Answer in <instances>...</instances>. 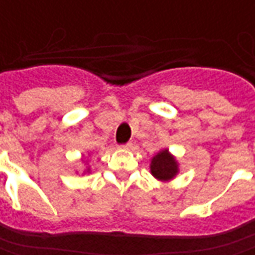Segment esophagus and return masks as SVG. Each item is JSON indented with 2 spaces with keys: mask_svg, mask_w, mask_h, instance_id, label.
I'll return each instance as SVG.
<instances>
[{
  "mask_svg": "<svg viewBox=\"0 0 255 255\" xmlns=\"http://www.w3.org/2000/svg\"><path fill=\"white\" fill-rule=\"evenodd\" d=\"M120 148H121V149H131V148H132V144H131V142H127V144L120 145Z\"/></svg>",
  "mask_w": 255,
  "mask_h": 255,
  "instance_id": "34e87169",
  "label": "esophagus"
}]
</instances>
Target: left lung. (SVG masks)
Segmentation results:
<instances>
[{"instance_id": "obj_1", "label": "left lung", "mask_w": 255, "mask_h": 255, "mask_svg": "<svg viewBox=\"0 0 255 255\" xmlns=\"http://www.w3.org/2000/svg\"><path fill=\"white\" fill-rule=\"evenodd\" d=\"M149 169L155 179L161 182H169L179 173V163L176 158L165 148L152 156Z\"/></svg>"}]
</instances>
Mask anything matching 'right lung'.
Returning <instances> with one entry per match:
<instances>
[{"mask_svg": "<svg viewBox=\"0 0 255 255\" xmlns=\"http://www.w3.org/2000/svg\"><path fill=\"white\" fill-rule=\"evenodd\" d=\"M87 172H89V169H87Z\"/></svg>", "mask_w": 255, "mask_h": 255, "instance_id": "obj_1", "label": "right lung"}]
</instances>
